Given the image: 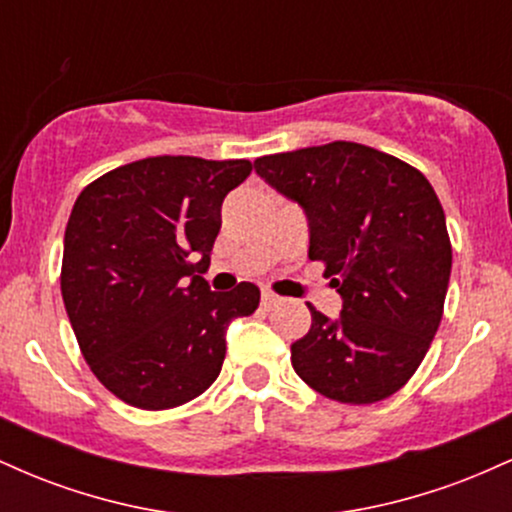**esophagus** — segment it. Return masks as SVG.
Listing matches in <instances>:
<instances>
[{"mask_svg":"<svg viewBox=\"0 0 512 512\" xmlns=\"http://www.w3.org/2000/svg\"><path fill=\"white\" fill-rule=\"evenodd\" d=\"M279 303V296L272 291H262V308H274V305Z\"/></svg>","mask_w":512,"mask_h":512,"instance_id":"esophagus-1","label":"esophagus"}]
</instances>
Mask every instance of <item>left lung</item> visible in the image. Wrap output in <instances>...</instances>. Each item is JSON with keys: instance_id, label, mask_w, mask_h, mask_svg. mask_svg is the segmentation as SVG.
Returning <instances> with one entry per match:
<instances>
[{"instance_id": "1", "label": "left lung", "mask_w": 512, "mask_h": 512, "mask_svg": "<svg viewBox=\"0 0 512 512\" xmlns=\"http://www.w3.org/2000/svg\"><path fill=\"white\" fill-rule=\"evenodd\" d=\"M255 170L305 209L308 257L344 298L337 320L308 305L313 325L291 344L293 370L342 404L395 395L431 349L448 293L452 245L431 182L356 142L262 156Z\"/></svg>"}]
</instances>
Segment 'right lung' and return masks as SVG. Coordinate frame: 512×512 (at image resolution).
<instances>
[{
    "instance_id": "obj_1",
    "label": "right lung",
    "mask_w": 512,
    "mask_h": 512,
    "mask_svg": "<svg viewBox=\"0 0 512 512\" xmlns=\"http://www.w3.org/2000/svg\"><path fill=\"white\" fill-rule=\"evenodd\" d=\"M245 158L151 156L101 175L76 197L62 255V298L88 368L129 407L163 411L209 390L228 322L260 289L209 291L204 276L223 197L250 175ZM192 254H202L197 263Z\"/></svg>"
}]
</instances>
